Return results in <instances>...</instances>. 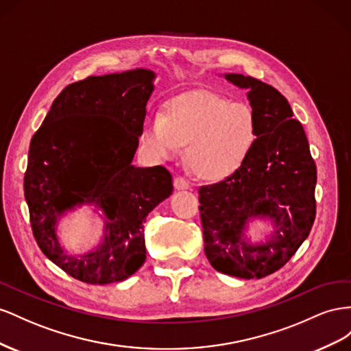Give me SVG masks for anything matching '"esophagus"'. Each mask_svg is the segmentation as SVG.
Masks as SVG:
<instances>
[{
	"label": "esophagus",
	"mask_w": 351,
	"mask_h": 351,
	"mask_svg": "<svg viewBox=\"0 0 351 351\" xmlns=\"http://www.w3.org/2000/svg\"><path fill=\"white\" fill-rule=\"evenodd\" d=\"M173 185H175V189H178V191H184V189H189V182L186 181V179H184L181 176L175 178Z\"/></svg>",
	"instance_id": "obj_1"
}]
</instances>
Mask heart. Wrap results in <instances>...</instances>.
I'll return each instance as SVG.
<instances>
[{"label":"heart","instance_id":"1","mask_svg":"<svg viewBox=\"0 0 351 351\" xmlns=\"http://www.w3.org/2000/svg\"><path fill=\"white\" fill-rule=\"evenodd\" d=\"M257 139L258 122L252 107L207 91L172 98L162 114L145 119L141 131L144 148L157 160L176 157L186 145V163L204 181L235 175Z\"/></svg>","mask_w":351,"mask_h":351}]
</instances>
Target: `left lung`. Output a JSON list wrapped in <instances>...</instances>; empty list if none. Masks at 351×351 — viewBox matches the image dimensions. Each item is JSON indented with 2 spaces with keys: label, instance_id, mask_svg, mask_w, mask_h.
I'll list each match as a JSON object with an SVG mask.
<instances>
[{
  "label": "left lung",
  "instance_id": "left-lung-1",
  "mask_svg": "<svg viewBox=\"0 0 351 351\" xmlns=\"http://www.w3.org/2000/svg\"><path fill=\"white\" fill-rule=\"evenodd\" d=\"M222 76L247 91L258 139L235 175L199 188L204 253L217 272L260 279L281 269L308 237L316 215V165L281 93L252 76ZM257 219L271 231L254 242L249 228Z\"/></svg>",
  "mask_w": 351,
  "mask_h": 351
}]
</instances>
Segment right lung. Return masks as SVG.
Here are the masks:
<instances>
[{
    "label": "right lung",
    "instance_id": "add662e5",
    "mask_svg": "<svg viewBox=\"0 0 351 351\" xmlns=\"http://www.w3.org/2000/svg\"><path fill=\"white\" fill-rule=\"evenodd\" d=\"M156 73L132 69L67 85L29 147L25 198L34 237L54 265L79 281H125L145 262L144 222L173 193L163 166L132 165ZM93 205L104 238L84 255L59 239L61 219Z\"/></svg>",
    "mask_w": 351,
    "mask_h": 351
}]
</instances>
